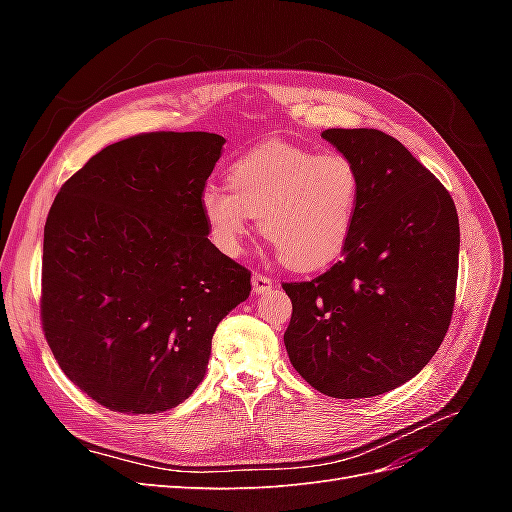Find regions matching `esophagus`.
<instances>
[{
    "label": "esophagus",
    "mask_w": 512,
    "mask_h": 512,
    "mask_svg": "<svg viewBox=\"0 0 512 512\" xmlns=\"http://www.w3.org/2000/svg\"><path fill=\"white\" fill-rule=\"evenodd\" d=\"M273 286V280L267 275H260V273H254L252 275V292L254 294H265L267 290H271Z\"/></svg>",
    "instance_id": "obj_1"
}]
</instances>
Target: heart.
Segmentation results:
<instances>
[{"label": "heart", "mask_w": 512, "mask_h": 512, "mask_svg": "<svg viewBox=\"0 0 512 512\" xmlns=\"http://www.w3.org/2000/svg\"><path fill=\"white\" fill-rule=\"evenodd\" d=\"M361 207V173L342 153L269 145L230 164L228 185L207 183L200 211L228 256L256 228L290 269L320 271L342 258Z\"/></svg>", "instance_id": "obj_1"}]
</instances>
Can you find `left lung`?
<instances>
[{"instance_id":"1","label":"left lung","mask_w":512,"mask_h":512,"mask_svg":"<svg viewBox=\"0 0 512 512\" xmlns=\"http://www.w3.org/2000/svg\"><path fill=\"white\" fill-rule=\"evenodd\" d=\"M361 173L344 258L312 282L284 284L292 367L337 399L389 393L438 352L455 305L459 218L451 194L380 130H324Z\"/></svg>"}]
</instances>
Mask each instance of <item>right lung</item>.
I'll use <instances>...</instances> for the list:
<instances>
[{"label": "right lung", "instance_id": "obj_1", "mask_svg": "<svg viewBox=\"0 0 512 512\" xmlns=\"http://www.w3.org/2000/svg\"><path fill=\"white\" fill-rule=\"evenodd\" d=\"M226 138L151 132L108 145L44 224L42 327L100 406L158 414L207 374L211 339L250 297V271L209 241L200 192Z\"/></svg>", "mask_w": 512, "mask_h": 512}]
</instances>
